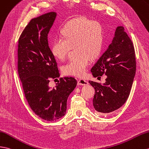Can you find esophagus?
<instances>
[{"instance_id":"34e87169","label":"esophagus","mask_w":149,"mask_h":149,"mask_svg":"<svg viewBox=\"0 0 149 149\" xmlns=\"http://www.w3.org/2000/svg\"><path fill=\"white\" fill-rule=\"evenodd\" d=\"M77 84L78 85H82V86H86V85H88V82L86 81L84 79H79L78 81H77Z\"/></svg>"}]
</instances>
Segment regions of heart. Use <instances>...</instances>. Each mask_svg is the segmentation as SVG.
<instances>
[{
  "label": "heart",
  "instance_id": "1",
  "mask_svg": "<svg viewBox=\"0 0 149 149\" xmlns=\"http://www.w3.org/2000/svg\"><path fill=\"white\" fill-rule=\"evenodd\" d=\"M61 39H55L51 50L58 60H63L71 47L75 56L65 64L62 70L66 75L82 77L91 60L101 53L104 34L102 25L97 21L77 17L65 24L60 31Z\"/></svg>",
  "mask_w": 149,
  "mask_h": 149
}]
</instances>
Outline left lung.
Listing matches in <instances>:
<instances>
[{
  "label": "left lung",
  "mask_w": 149,
  "mask_h": 149,
  "mask_svg": "<svg viewBox=\"0 0 149 149\" xmlns=\"http://www.w3.org/2000/svg\"><path fill=\"white\" fill-rule=\"evenodd\" d=\"M94 77L107 75L103 84L89 81L95 89L93 103L101 114L112 112L128 98L136 72L133 44L124 27L117 26L112 42L91 70Z\"/></svg>",
  "instance_id": "8db88e82"
}]
</instances>
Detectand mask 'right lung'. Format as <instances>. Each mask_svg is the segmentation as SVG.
I'll list each match as a JSON object with an SVG mask.
<instances>
[{
  "label": "right lung",
  "instance_id": "right-lung-1",
  "mask_svg": "<svg viewBox=\"0 0 149 149\" xmlns=\"http://www.w3.org/2000/svg\"><path fill=\"white\" fill-rule=\"evenodd\" d=\"M56 17L50 12L31 19L18 40V72L25 98L33 112L47 121L63 117L68 97L77 86L74 77H61L55 88L50 78L60 77L47 36Z\"/></svg>",
  "mask_w": 149,
  "mask_h": 149
}]
</instances>
